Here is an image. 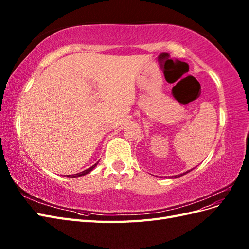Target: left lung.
Returning a JSON list of instances; mask_svg holds the SVG:
<instances>
[{"label": "left lung", "instance_id": "left-lung-1", "mask_svg": "<svg viewBox=\"0 0 249 249\" xmlns=\"http://www.w3.org/2000/svg\"><path fill=\"white\" fill-rule=\"evenodd\" d=\"M188 172H189V171H187V172H185L184 173V175H186V173H188ZM183 175V173H182V175H178V176H175V177H172V178H178V177H182V176H184Z\"/></svg>", "mask_w": 249, "mask_h": 249}]
</instances>
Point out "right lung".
<instances>
[{"label":"right lung","mask_w":249,"mask_h":249,"mask_svg":"<svg viewBox=\"0 0 249 249\" xmlns=\"http://www.w3.org/2000/svg\"><path fill=\"white\" fill-rule=\"evenodd\" d=\"M97 163H99V162H97ZM97 163H95L94 165H92V166L90 167V168H88V169H86V170H84V171H82V172H79V173H77V175H71V176H67V177H69V178H78V177L85 176V175H87V173H89L90 171H91V170H92V169H93V168L96 166Z\"/></svg>","instance_id":"add662e5"}]
</instances>
